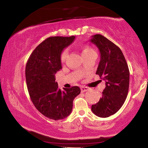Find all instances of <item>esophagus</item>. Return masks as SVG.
I'll use <instances>...</instances> for the list:
<instances>
[{"label": "esophagus", "instance_id": "1", "mask_svg": "<svg viewBox=\"0 0 148 148\" xmlns=\"http://www.w3.org/2000/svg\"><path fill=\"white\" fill-rule=\"evenodd\" d=\"M88 90V88L87 87H83V86L81 87V91L82 92H85V91H87Z\"/></svg>", "mask_w": 148, "mask_h": 148}]
</instances>
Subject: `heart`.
<instances>
[{"label": "heart", "mask_w": 148, "mask_h": 148, "mask_svg": "<svg viewBox=\"0 0 148 148\" xmlns=\"http://www.w3.org/2000/svg\"><path fill=\"white\" fill-rule=\"evenodd\" d=\"M95 51L92 49V48H90L89 47H85L83 48V49L82 50V56L84 54H87V53H89L91 52H94ZM67 55H68V50L67 49H65L62 51V52L61 53L60 55V60L61 61L63 62L65 61L66 58L67 57Z\"/></svg>", "instance_id": "1"}]
</instances>
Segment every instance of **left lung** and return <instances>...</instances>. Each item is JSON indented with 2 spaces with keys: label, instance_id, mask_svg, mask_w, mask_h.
<instances>
[{
  "label": "left lung",
  "instance_id": "8db88e82",
  "mask_svg": "<svg viewBox=\"0 0 148 148\" xmlns=\"http://www.w3.org/2000/svg\"><path fill=\"white\" fill-rule=\"evenodd\" d=\"M90 41L100 52L96 74L106 81L102 97L91 109L96 116L109 117L119 111L127 98L130 71L122 50L113 42L100 34L92 36Z\"/></svg>",
  "mask_w": 148,
  "mask_h": 148
}]
</instances>
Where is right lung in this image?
<instances>
[{
	"instance_id": "obj_1",
	"label": "right lung",
	"mask_w": 148,
	"mask_h": 148,
	"mask_svg": "<svg viewBox=\"0 0 148 148\" xmlns=\"http://www.w3.org/2000/svg\"><path fill=\"white\" fill-rule=\"evenodd\" d=\"M75 36L50 37L39 44L29 56L25 74L28 90L36 108L48 119L62 120L71 113L73 100L81 90L77 86L58 88L55 74L62 68L61 53Z\"/></svg>"
}]
</instances>
